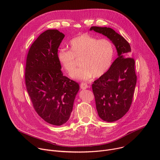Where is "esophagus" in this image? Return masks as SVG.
Returning <instances> with one entry per match:
<instances>
[{
    "label": "esophagus",
    "mask_w": 160,
    "mask_h": 160,
    "mask_svg": "<svg viewBox=\"0 0 160 160\" xmlns=\"http://www.w3.org/2000/svg\"><path fill=\"white\" fill-rule=\"evenodd\" d=\"M90 86H89V85H88L86 83H82L80 84V88L82 89H86L88 88H89Z\"/></svg>",
    "instance_id": "esophagus-1"
}]
</instances>
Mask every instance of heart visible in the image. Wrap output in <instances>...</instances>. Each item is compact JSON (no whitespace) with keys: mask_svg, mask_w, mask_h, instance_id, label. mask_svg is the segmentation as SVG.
Wrapping results in <instances>:
<instances>
[{"mask_svg":"<svg viewBox=\"0 0 160 160\" xmlns=\"http://www.w3.org/2000/svg\"><path fill=\"white\" fill-rule=\"evenodd\" d=\"M69 50L60 49L57 53L60 64L68 74L75 69L77 61L82 66L72 74L74 79L88 80L93 76L99 77L110 68L114 58V48L107 38L97 39L89 34H82L71 39Z\"/></svg>","mask_w":160,"mask_h":160,"instance_id":"heart-1","label":"heart"}]
</instances>
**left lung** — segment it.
Returning a JSON list of instances; mask_svg holds the SVG:
<instances>
[{
	"label": "left lung",
	"mask_w": 160,
	"mask_h": 160,
	"mask_svg": "<svg viewBox=\"0 0 160 160\" xmlns=\"http://www.w3.org/2000/svg\"><path fill=\"white\" fill-rule=\"evenodd\" d=\"M90 30L109 38L118 52L109 69L92 84L100 118L108 122H115L128 112L132 102L137 80L135 61L129 57V43L114 30L97 26H92Z\"/></svg>",
	"instance_id": "obj_1"
}]
</instances>
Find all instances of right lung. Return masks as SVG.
I'll return each mask as SVG.
<instances>
[{"label":"right lung","instance_id":"add662e5","mask_svg":"<svg viewBox=\"0 0 160 160\" xmlns=\"http://www.w3.org/2000/svg\"><path fill=\"white\" fill-rule=\"evenodd\" d=\"M65 35L57 29L43 32L31 46L25 71L26 89L37 114L54 125L66 123L72 110L79 84L63 76L57 58Z\"/></svg>","mask_w":160,"mask_h":160}]
</instances>
